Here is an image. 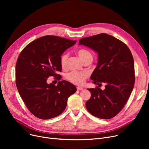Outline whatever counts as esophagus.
<instances>
[{"label":"esophagus","instance_id":"esophagus-1","mask_svg":"<svg viewBox=\"0 0 149 149\" xmlns=\"http://www.w3.org/2000/svg\"><path fill=\"white\" fill-rule=\"evenodd\" d=\"M77 91H81V90H83V88L82 87H77Z\"/></svg>","mask_w":149,"mask_h":149}]
</instances>
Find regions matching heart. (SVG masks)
Segmentation results:
<instances>
[{
    "label": "heart",
    "instance_id": "1",
    "mask_svg": "<svg viewBox=\"0 0 149 149\" xmlns=\"http://www.w3.org/2000/svg\"><path fill=\"white\" fill-rule=\"evenodd\" d=\"M77 54L80 58L84 62L89 58H92V55L90 51L86 49H80L77 51ZM69 58V54L68 53H64L60 57V64L62 68H66L68 65V61ZM89 74L86 72H76L72 71L68 75V80L74 84L77 85L83 84L87 78Z\"/></svg>",
    "mask_w": 149,
    "mask_h": 149
}]
</instances>
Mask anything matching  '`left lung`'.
I'll return each instance as SVG.
<instances>
[{"mask_svg": "<svg viewBox=\"0 0 149 149\" xmlns=\"http://www.w3.org/2000/svg\"><path fill=\"white\" fill-rule=\"evenodd\" d=\"M79 45L98 53L97 66L91 79L106 84L105 89H88L91 92L86 107L92 115L110 119L118 114L127 101L135 84L134 61L127 46L115 37L102 33L84 37Z\"/></svg>", "mask_w": 149, "mask_h": 149, "instance_id": "left-lung-1", "label": "left lung"}]
</instances>
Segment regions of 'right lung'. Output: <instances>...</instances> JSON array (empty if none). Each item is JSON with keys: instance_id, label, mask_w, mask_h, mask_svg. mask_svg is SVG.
Wrapping results in <instances>:
<instances>
[{"instance_id": "1", "label": "right lung", "mask_w": 149, "mask_h": 149, "mask_svg": "<svg viewBox=\"0 0 149 149\" xmlns=\"http://www.w3.org/2000/svg\"><path fill=\"white\" fill-rule=\"evenodd\" d=\"M76 40L45 36L29 43L20 52L15 65V83L28 110L37 118L51 119L60 115L68 98L77 91L74 84L62 80L56 86L47 83L50 76L60 80V57Z\"/></svg>"}]
</instances>
